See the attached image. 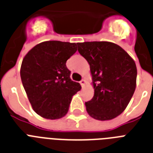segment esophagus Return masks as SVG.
I'll list each match as a JSON object with an SVG mask.
<instances>
[{
    "label": "esophagus",
    "instance_id": "esophagus-1",
    "mask_svg": "<svg viewBox=\"0 0 153 153\" xmlns=\"http://www.w3.org/2000/svg\"><path fill=\"white\" fill-rule=\"evenodd\" d=\"M80 84H81V85H82V88L85 87V79H82V80L80 81Z\"/></svg>",
    "mask_w": 153,
    "mask_h": 153
}]
</instances>
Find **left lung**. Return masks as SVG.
I'll list each match as a JSON object with an SVG mask.
<instances>
[{"mask_svg":"<svg viewBox=\"0 0 153 153\" xmlns=\"http://www.w3.org/2000/svg\"><path fill=\"white\" fill-rule=\"evenodd\" d=\"M90 67L94 95L85 103L95 120H110L126 109L136 88L134 60L120 45L108 42L77 43Z\"/></svg>","mask_w":153,"mask_h":153,"instance_id":"8db88e82","label":"left lung"}]
</instances>
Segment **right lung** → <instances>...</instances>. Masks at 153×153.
Returning <instances> with one entry per match:
<instances>
[{"mask_svg": "<svg viewBox=\"0 0 153 153\" xmlns=\"http://www.w3.org/2000/svg\"><path fill=\"white\" fill-rule=\"evenodd\" d=\"M77 51V44L59 41L42 42L23 58L22 83L33 111L48 120L68 113L73 95L81 89L70 78L66 62Z\"/></svg>", "mask_w": 153, "mask_h": 153, "instance_id": "right-lung-1", "label": "right lung"}]
</instances>
